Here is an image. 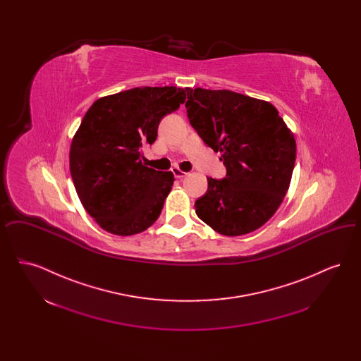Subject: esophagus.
Masks as SVG:
<instances>
[{"mask_svg":"<svg viewBox=\"0 0 361 361\" xmlns=\"http://www.w3.org/2000/svg\"><path fill=\"white\" fill-rule=\"evenodd\" d=\"M172 172L176 178H184V177L188 174V173L183 172V171L178 169V168H173Z\"/></svg>","mask_w":361,"mask_h":361,"instance_id":"obj_1","label":"esophagus"}]
</instances>
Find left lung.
Segmentation results:
<instances>
[{
    "label": "left lung",
    "mask_w": 361,
    "mask_h": 361,
    "mask_svg": "<svg viewBox=\"0 0 361 361\" xmlns=\"http://www.w3.org/2000/svg\"><path fill=\"white\" fill-rule=\"evenodd\" d=\"M190 126L222 153L226 177H207L197 216L219 234L237 237L267 224L281 204L296 158L291 130L268 102L231 90L187 87Z\"/></svg>",
    "instance_id": "8db88e82"
}]
</instances>
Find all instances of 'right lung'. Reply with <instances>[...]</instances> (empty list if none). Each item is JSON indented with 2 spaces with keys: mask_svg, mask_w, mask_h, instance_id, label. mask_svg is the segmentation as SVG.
I'll use <instances>...</instances> for the list:
<instances>
[{
  "mask_svg": "<svg viewBox=\"0 0 361 361\" xmlns=\"http://www.w3.org/2000/svg\"><path fill=\"white\" fill-rule=\"evenodd\" d=\"M185 89L134 87L92 104L73 137L70 173L87 214L108 233L134 235L158 219L172 172L143 164L158 124L185 103Z\"/></svg>",
  "mask_w": 361,
  "mask_h": 361,
  "instance_id": "add662e5",
  "label": "right lung"
}]
</instances>
